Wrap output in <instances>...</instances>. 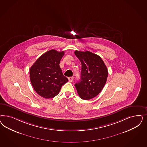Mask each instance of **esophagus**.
Returning a JSON list of instances; mask_svg holds the SVG:
<instances>
[{"label": "esophagus", "mask_w": 147, "mask_h": 147, "mask_svg": "<svg viewBox=\"0 0 147 147\" xmlns=\"http://www.w3.org/2000/svg\"><path fill=\"white\" fill-rule=\"evenodd\" d=\"M68 80H69V81L70 82H72L73 80H74V77H69Z\"/></svg>", "instance_id": "obj_1"}]
</instances>
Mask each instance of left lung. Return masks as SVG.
<instances>
[{"label":"left lung","mask_w":147,"mask_h":147,"mask_svg":"<svg viewBox=\"0 0 147 147\" xmlns=\"http://www.w3.org/2000/svg\"><path fill=\"white\" fill-rule=\"evenodd\" d=\"M82 64L81 80L77 83V93L83 100L93 98L103 89L108 75L107 67L102 58L92 52L75 51Z\"/></svg>","instance_id":"left-lung-1"}]
</instances>
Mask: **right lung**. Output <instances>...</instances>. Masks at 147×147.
Listing matches in <instances>:
<instances>
[{"label": "right lung", "instance_id": "1", "mask_svg": "<svg viewBox=\"0 0 147 147\" xmlns=\"http://www.w3.org/2000/svg\"><path fill=\"white\" fill-rule=\"evenodd\" d=\"M64 55L50 50L38 58L30 69V78L34 90L45 98L57 96L68 79L63 75L59 62Z\"/></svg>", "mask_w": 147, "mask_h": 147}]
</instances>
